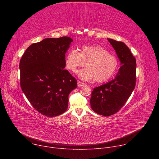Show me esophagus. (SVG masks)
I'll list each match as a JSON object with an SVG mask.
<instances>
[{
  "mask_svg": "<svg viewBox=\"0 0 159 159\" xmlns=\"http://www.w3.org/2000/svg\"><path fill=\"white\" fill-rule=\"evenodd\" d=\"M77 85H78V87H82V86H84V84L83 83V82H80V81H78L77 82Z\"/></svg>",
  "mask_w": 159,
  "mask_h": 159,
  "instance_id": "esophagus-1",
  "label": "esophagus"
}]
</instances>
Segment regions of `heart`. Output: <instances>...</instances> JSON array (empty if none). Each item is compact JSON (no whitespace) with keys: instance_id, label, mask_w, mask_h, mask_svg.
Wrapping results in <instances>:
<instances>
[{"instance_id":"obj_1","label":"heart","mask_w":159,"mask_h":159,"mask_svg":"<svg viewBox=\"0 0 159 159\" xmlns=\"http://www.w3.org/2000/svg\"><path fill=\"white\" fill-rule=\"evenodd\" d=\"M75 50H70L65 57V68L74 72L78 67L86 68L77 72V75L84 80L95 79L97 82L107 81L116 72L119 67L118 58L100 45H84Z\"/></svg>"}]
</instances>
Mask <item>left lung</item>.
I'll return each mask as SVG.
<instances>
[{"mask_svg":"<svg viewBox=\"0 0 159 159\" xmlns=\"http://www.w3.org/2000/svg\"><path fill=\"white\" fill-rule=\"evenodd\" d=\"M107 40L116 51L121 66L114 79L94 88L92 92L90 106L104 116L115 114L126 103L135 87L137 67L135 58L124 43Z\"/></svg>","mask_w":159,"mask_h":159,"instance_id":"8db88e82","label":"left lung"}]
</instances>
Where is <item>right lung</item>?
Masks as SVG:
<instances>
[{"instance_id":"1","label":"right lung","mask_w":159,"mask_h":159,"mask_svg":"<svg viewBox=\"0 0 159 159\" xmlns=\"http://www.w3.org/2000/svg\"><path fill=\"white\" fill-rule=\"evenodd\" d=\"M73 39L67 36L46 38L26 49L20 63L22 92L41 114L54 117L65 112L69 95L77 80L65 70V57Z\"/></svg>"}]
</instances>
